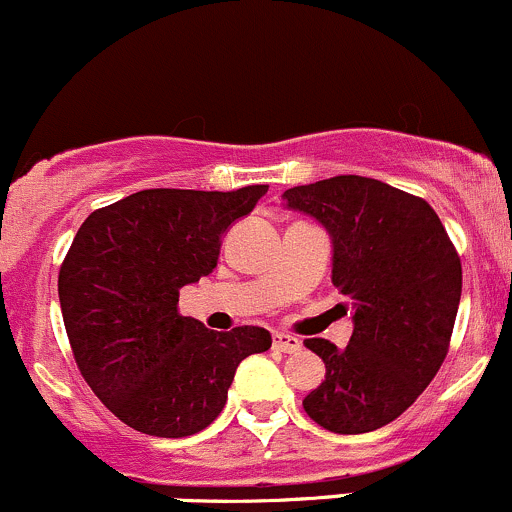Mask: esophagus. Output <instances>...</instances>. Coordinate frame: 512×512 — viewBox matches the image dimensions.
<instances>
[{
  "instance_id": "obj_1",
  "label": "esophagus",
  "mask_w": 512,
  "mask_h": 512,
  "mask_svg": "<svg viewBox=\"0 0 512 512\" xmlns=\"http://www.w3.org/2000/svg\"><path fill=\"white\" fill-rule=\"evenodd\" d=\"M273 346H276L278 351H283V354H295V351L302 349V342L298 337H293V334L276 332L273 334Z\"/></svg>"
}]
</instances>
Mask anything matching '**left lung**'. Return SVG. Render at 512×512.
<instances>
[{
  "instance_id": "1",
  "label": "left lung",
  "mask_w": 512,
  "mask_h": 512,
  "mask_svg": "<svg viewBox=\"0 0 512 512\" xmlns=\"http://www.w3.org/2000/svg\"><path fill=\"white\" fill-rule=\"evenodd\" d=\"M288 210L332 239V283L351 300L349 344L305 339L324 381L302 408L337 434L373 432L403 415L442 366L461 300V261L420 197L361 175L283 192Z\"/></svg>"
}]
</instances>
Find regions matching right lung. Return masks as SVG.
I'll use <instances>...</instances> for the list:
<instances>
[{
	"label": "right lung",
	"instance_id": "right-lung-1",
	"mask_svg": "<svg viewBox=\"0 0 512 512\" xmlns=\"http://www.w3.org/2000/svg\"><path fill=\"white\" fill-rule=\"evenodd\" d=\"M268 192L141 190L82 222L60 266L58 298L75 361L124 425L153 437L205 430L236 366L271 332H214L178 312L180 288L210 276L222 236Z\"/></svg>",
	"mask_w": 512,
	"mask_h": 512
}]
</instances>
